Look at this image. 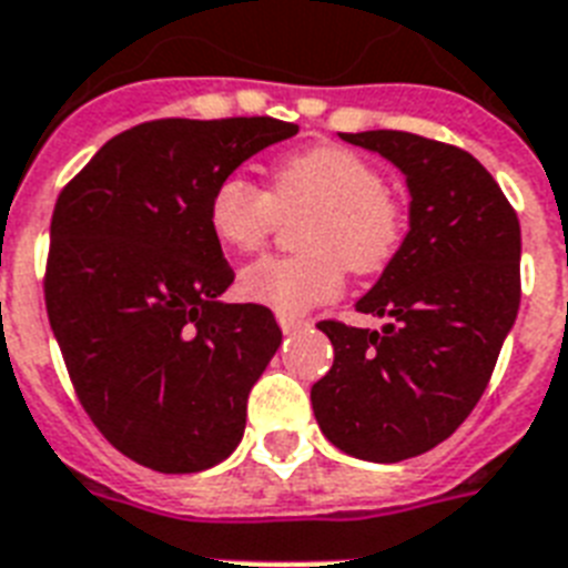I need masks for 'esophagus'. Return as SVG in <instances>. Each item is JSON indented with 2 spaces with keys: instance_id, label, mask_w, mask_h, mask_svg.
Here are the masks:
<instances>
[{
  "instance_id": "34e87169",
  "label": "esophagus",
  "mask_w": 568,
  "mask_h": 568,
  "mask_svg": "<svg viewBox=\"0 0 568 568\" xmlns=\"http://www.w3.org/2000/svg\"><path fill=\"white\" fill-rule=\"evenodd\" d=\"M280 326H283L285 335H292V332L308 326V321H303V317H294V315H280Z\"/></svg>"
}]
</instances>
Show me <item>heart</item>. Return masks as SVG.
Segmentation results:
<instances>
[{"label": "heart", "mask_w": 568, "mask_h": 568, "mask_svg": "<svg viewBox=\"0 0 568 568\" xmlns=\"http://www.w3.org/2000/svg\"><path fill=\"white\" fill-rule=\"evenodd\" d=\"M308 215L300 230L303 256L251 262L239 294L280 315L329 303L344 288V265L356 274L382 271L403 242V206L385 192V174L362 154L317 145L271 172L268 192L242 174L212 189L206 221L215 242L236 253L260 251L280 219Z\"/></svg>", "instance_id": "heart-1"}]
</instances>
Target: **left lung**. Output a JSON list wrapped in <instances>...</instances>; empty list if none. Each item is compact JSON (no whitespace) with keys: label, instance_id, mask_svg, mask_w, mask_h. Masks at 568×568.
I'll return each mask as SVG.
<instances>
[{"label":"left lung","instance_id":"left-lung-1","mask_svg":"<svg viewBox=\"0 0 568 568\" xmlns=\"http://www.w3.org/2000/svg\"><path fill=\"white\" fill-rule=\"evenodd\" d=\"M338 136L394 163L412 204L399 251L356 303L388 324H317L335 362L315 382L312 408L332 446L396 464L444 444L481 399L519 312L523 233L467 151L403 131Z\"/></svg>","mask_w":568,"mask_h":568}]
</instances>
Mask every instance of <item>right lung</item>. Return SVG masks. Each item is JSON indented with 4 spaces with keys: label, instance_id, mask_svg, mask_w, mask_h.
Segmentation results:
<instances>
[{
    "label": "right lung",
    "instance_id": "obj_1",
    "mask_svg": "<svg viewBox=\"0 0 568 568\" xmlns=\"http://www.w3.org/2000/svg\"><path fill=\"white\" fill-rule=\"evenodd\" d=\"M300 128L160 119L119 133L60 192L45 312L84 412L122 455L201 473L236 449L247 394L283 344L233 283L206 221L212 189Z\"/></svg>",
    "mask_w": 568,
    "mask_h": 568
}]
</instances>
